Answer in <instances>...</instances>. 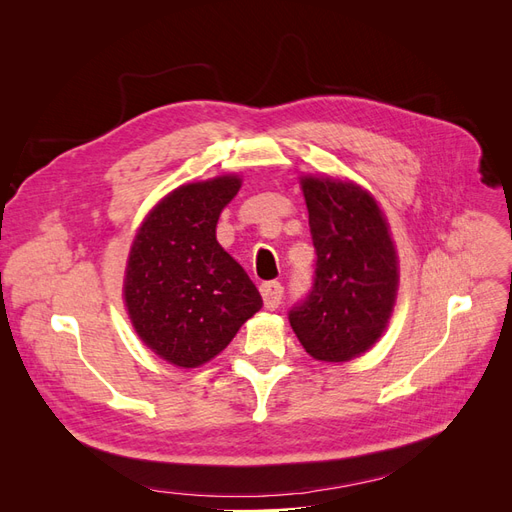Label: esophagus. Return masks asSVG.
Here are the masks:
<instances>
[{
  "instance_id": "34e87169",
  "label": "esophagus",
  "mask_w": 512,
  "mask_h": 512,
  "mask_svg": "<svg viewBox=\"0 0 512 512\" xmlns=\"http://www.w3.org/2000/svg\"><path fill=\"white\" fill-rule=\"evenodd\" d=\"M260 294H262V301H265V307L273 312V309H277V305L282 303L284 288L280 282H265L260 286Z\"/></svg>"
}]
</instances>
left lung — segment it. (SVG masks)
Here are the masks:
<instances>
[{
	"label": "left lung",
	"mask_w": 512,
	"mask_h": 512,
	"mask_svg": "<svg viewBox=\"0 0 512 512\" xmlns=\"http://www.w3.org/2000/svg\"><path fill=\"white\" fill-rule=\"evenodd\" d=\"M316 247L309 299L290 327L309 356L346 363L365 354L389 327L399 292V256L389 220L363 185L331 175H301Z\"/></svg>",
	"instance_id": "left-lung-1"
}]
</instances>
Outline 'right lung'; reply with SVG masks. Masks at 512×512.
Instances as JSON below:
<instances>
[{
  "label": "right lung",
  "mask_w": 512,
  "mask_h": 512,
  "mask_svg": "<svg viewBox=\"0 0 512 512\" xmlns=\"http://www.w3.org/2000/svg\"><path fill=\"white\" fill-rule=\"evenodd\" d=\"M241 183L237 173L183 183L134 232L123 305L138 339L175 367L215 359L262 307L250 275L215 237Z\"/></svg>",
  "instance_id": "1"
}]
</instances>
